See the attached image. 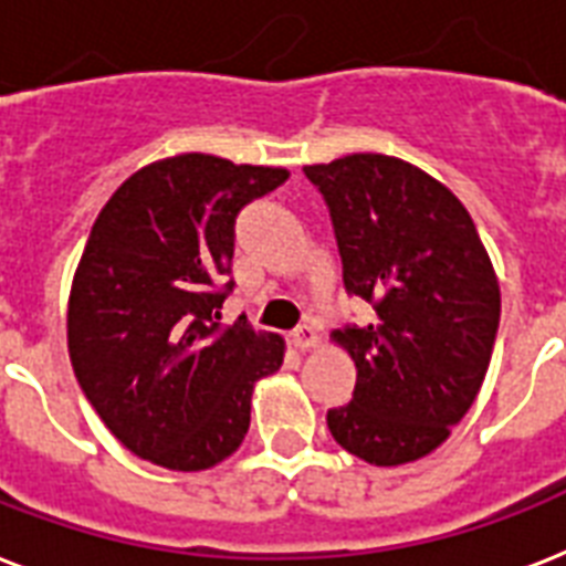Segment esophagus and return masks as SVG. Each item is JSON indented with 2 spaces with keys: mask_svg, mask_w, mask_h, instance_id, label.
I'll return each instance as SVG.
<instances>
[{
  "mask_svg": "<svg viewBox=\"0 0 566 566\" xmlns=\"http://www.w3.org/2000/svg\"><path fill=\"white\" fill-rule=\"evenodd\" d=\"M291 343L296 348H302V352H305V348H314L316 343H319V337H316V328L314 325H298L296 331H293L291 334Z\"/></svg>",
  "mask_w": 566,
  "mask_h": 566,
  "instance_id": "esophagus-1",
  "label": "esophagus"
}]
</instances>
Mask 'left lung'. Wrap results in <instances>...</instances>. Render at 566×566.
Listing matches in <instances>:
<instances>
[{
    "mask_svg": "<svg viewBox=\"0 0 566 566\" xmlns=\"http://www.w3.org/2000/svg\"><path fill=\"white\" fill-rule=\"evenodd\" d=\"M328 206L348 296L369 325L334 339L357 366L328 410L339 448L369 465L427 457L471 410L500 325V287L468 209L439 179L384 154L305 165Z\"/></svg>",
    "mask_w": 566,
    "mask_h": 566,
    "instance_id": "obj_1",
    "label": "left lung"
}]
</instances>
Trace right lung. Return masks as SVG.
Segmentation results:
<instances>
[{
	"instance_id": "right-lung-1",
	"label": "right lung",
	"mask_w": 566,
	"mask_h": 566,
	"mask_svg": "<svg viewBox=\"0 0 566 566\" xmlns=\"http://www.w3.org/2000/svg\"><path fill=\"white\" fill-rule=\"evenodd\" d=\"M287 177L182 154L133 174L101 209L69 296V357L136 457L206 471L250 430L252 387L282 366L284 339L218 319L235 287L238 214Z\"/></svg>"
}]
</instances>
